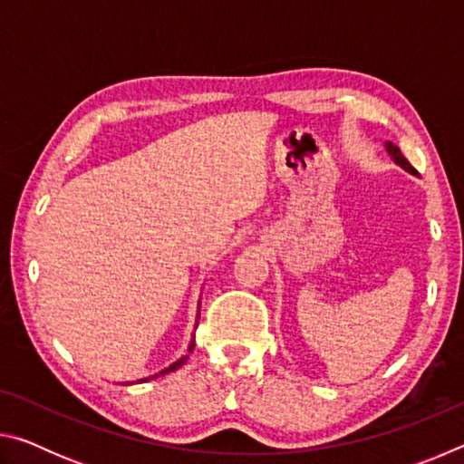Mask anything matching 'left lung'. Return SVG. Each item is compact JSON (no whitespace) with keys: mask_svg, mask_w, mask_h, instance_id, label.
<instances>
[{"mask_svg":"<svg viewBox=\"0 0 464 464\" xmlns=\"http://www.w3.org/2000/svg\"><path fill=\"white\" fill-rule=\"evenodd\" d=\"M384 149H387V153L391 155V160L397 163V166H401L405 171H410V174H413V176H418V169H415L410 161L405 160L403 157V153H401V149H399L397 145H392L391 140H384Z\"/></svg>","mask_w":464,"mask_h":464,"instance_id":"obj_1","label":"left lung"}]
</instances>
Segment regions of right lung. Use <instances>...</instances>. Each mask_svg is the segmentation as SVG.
I'll return each instance as SVG.
<instances>
[{"label":"right lung","instance_id":"right-lung-1","mask_svg":"<svg viewBox=\"0 0 464 464\" xmlns=\"http://www.w3.org/2000/svg\"><path fill=\"white\" fill-rule=\"evenodd\" d=\"M198 317H200V301H198V315H196V325H198ZM192 348H194V335H192V342H190V345H188V354H190ZM188 354H186V356H182V358H179V360H176V362H174V364H169L168 368H163V371H160V372H157V374H153V376H147V379H140V381H137V382L151 381V379H157V376H163V374H168V372H174V371H178L179 366H184V364H186ZM124 384H132V382L129 381V382H124Z\"/></svg>","mask_w":464,"mask_h":464}]
</instances>
